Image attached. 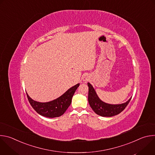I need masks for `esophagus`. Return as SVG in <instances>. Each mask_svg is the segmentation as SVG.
Wrapping results in <instances>:
<instances>
[{
	"instance_id": "34e87169",
	"label": "esophagus",
	"mask_w": 155,
	"mask_h": 155,
	"mask_svg": "<svg viewBox=\"0 0 155 155\" xmlns=\"http://www.w3.org/2000/svg\"><path fill=\"white\" fill-rule=\"evenodd\" d=\"M83 81H84V82H86L88 80H89V77H88V75H84L83 77Z\"/></svg>"
}]
</instances>
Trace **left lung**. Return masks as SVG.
I'll list each match as a JSON object with an SVG mask.
<instances>
[{
	"label": "left lung",
	"mask_w": 155,
	"mask_h": 155,
	"mask_svg": "<svg viewBox=\"0 0 155 155\" xmlns=\"http://www.w3.org/2000/svg\"><path fill=\"white\" fill-rule=\"evenodd\" d=\"M89 87L88 91V102L93 111L101 117H110L120 114L124 110L132 97L127 102L121 104H109L102 101L97 96L93 86L87 83Z\"/></svg>",
	"instance_id": "1"
}]
</instances>
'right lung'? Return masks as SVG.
<instances>
[{
  "label": "right lung",
  "instance_id": "right-lung-1",
  "mask_svg": "<svg viewBox=\"0 0 155 155\" xmlns=\"http://www.w3.org/2000/svg\"><path fill=\"white\" fill-rule=\"evenodd\" d=\"M79 85V83L77 84L59 97L48 102L35 101L29 96L28 93L26 94L30 104L39 115L48 118H55L62 115L67 110L72 102V98Z\"/></svg>",
  "mask_w": 155,
  "mask_h": 155
}]
</instances>
